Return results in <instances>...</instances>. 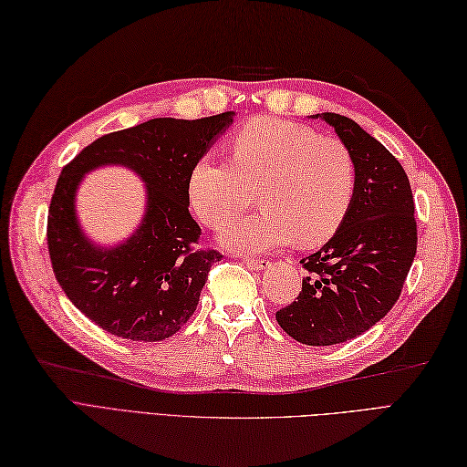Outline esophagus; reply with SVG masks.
Returning <instances> with one entry per match:
<instances>
[{"label": "esophagus", "instance_id": "esophagus-1", "mask_svg": "<svg viewBox=\"0 0 467 467\" xmlns=\"http://www.w3.org/2000/svg\"><path fill=\"white\" fill-rule=\"evenodd\" d=\"M244 265L254 270H266L270 266V262L265 258H244Z\"/></svg>", "mask_w": 467, "mask_h": 467}]
</instances>
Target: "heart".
<instances>
[{
	"mask_svg": "<svg viewBox=\"0 0 467 467\" xmlns=\"http://www.w3.org/2000/svg\"><path fill=\"white\" fill-rule=\"evenodd\" d=\"M233 160L202 155L187 182L189 202L207 226H219L254 201L265 211L233 219L219 241L236 253H265L294 241L319 246L339 233L351 211L357 170L343 141L317 130L260 116L231 140Z\"/></svg>",
	"mask_w": 467,
	"mask_h": 467,
	"instance_id": "1",
	"label": "heart"
}]
</instances>
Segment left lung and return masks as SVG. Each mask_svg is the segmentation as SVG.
Instances as JSON below:
<instances>
[{"instance_id": "obj_1", "label": "left lung", "mask_w": 467, "mask_h": 467, "mask_svg": "<svg viewBox=\"0 0 467 467\" xmlns=\"http://www.w3.org/2000/svg\"><path fill=\"white\" fill-rule=\"evenodd\" d=\"M353 155L357 189L339 233L302 258L307 270L297 302L276 312L280 327L306 345L355 339L397 304L416 256L410 182L399 160L355 119L324 112Z\"/></svg>"}]
</instances>
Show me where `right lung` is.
<instances>
[{
	"label": "right lung",
	"instance_id": "add662e5",
	"mask_svg": "<svg viewBox=\"0 0 467 467\" xmlns=\"http://www.w3.org/2000/svg\"><path fill=\"white\" fill-rule=\"evenodd\" d=\"M234 112L199 119L153 118L92 141L63 167L47 219L57 282L82 314L130 341L171 337L193 316L209 270L223 254L197 248L187 182ZM122 164L147 183V213L118 247L94 245L76 217V189L88 171Z\"/></svg>",
	"mask_w": 467,
	"mask_h": 467
}]
</instances>
